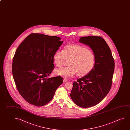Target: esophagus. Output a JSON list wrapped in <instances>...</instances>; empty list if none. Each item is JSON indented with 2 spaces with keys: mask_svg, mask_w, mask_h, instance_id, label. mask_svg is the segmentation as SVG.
<instances>
[{
  "mask_svg": "<svg viewBox=\"0 0 130 130\" xmlns=\"http://www.w3.org/2000/svg\"><path fill=\"white\" fill-rule=\"evenodd\" d=\"M68 80L67 79H66V78H64V79H63V82H68Z\"/></svg>",
  "mask_w": 130,
  "mask_h": 130,
  "instance_id": "1",
  "label": "esophagus"
}]
</instances>
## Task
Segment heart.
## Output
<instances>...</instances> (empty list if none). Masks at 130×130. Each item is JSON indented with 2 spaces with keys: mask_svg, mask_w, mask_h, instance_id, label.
I'll list each match as a JSON object with an SVG mask.
<instances>
[{
  "mask_svg": "<svg viewBox=\"0 0 130 130\" xmlns=\"http://www.w3.org/2000/svg\"><path fill=\"white\" fill-rule=\"evenodd\" d=\"M53 61L57 67H60L66 59L70 60L69 66L55 71L57 75L65 77H73L77 74L84 76L91 72L94 67L95 55L88 48L79 45H70L65 49H59L53 57Z\"/></svg>",
  "mask_w": 130,
  "mask_h": 130,
  "instance_id": "obj_1",
  "label": "heart"
}]
</instances>
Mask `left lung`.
<instances>
[{
  "instance_id": "1",
  "label": "left lung",
  "mask_w": 130,
  "mask_h": 130,
  "mask_svg": "<svg viewBox=\"0 0 130 130\" xmlns=\"http://www.w3.org/2000/svg\"><path fill=\"white\" fill-rule=\"evenodd\" d=\"M79 41L91 48L95 62L89 74L73 82L70 97L78 106L89 108L100 102L109 92L115 62L109 46L102 37H81Z\"/></svg>"
}]
</instances>
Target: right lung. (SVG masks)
I'll return each mask as SVG.
<instances>
[{"instance_id": "1", "label": "right lung", "mask_w": 130, "mask_h": 130, "mask_svg": "<svg viewBox=\"0 0 130 130\" xmlns=\"http://www.w3.org/2000/svg\"><path fill=\"white\" fill-rule=\"evenodd\" d=\"M56 36L32 33L16 49L12 74L19 93L30 104L46 105L63 83L60 76L47 77L54 68L53 55L63 43Z\"/></svg>"}]
</instances>
